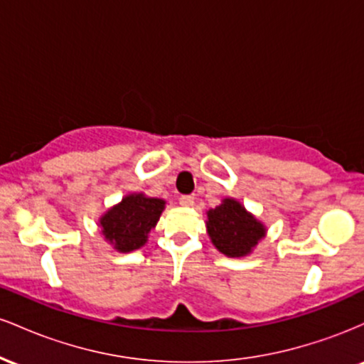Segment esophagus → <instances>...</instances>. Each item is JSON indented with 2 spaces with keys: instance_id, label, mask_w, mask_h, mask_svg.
<instances>
[{
  "instance_id": "esophagus-1",
  "label": "esophagus",
  "mask_w": 364,
  "mask_h": 364,
  "mask_svg": "<svg viewBox=\"0 0 364 364\" xmlns=\"http://www.w3.org/2000/svg\"><path fill=\"white\" fill-rule=\"evenodd\" d=\"M195 203V198L191 195H183L181 198H179V205L181 207H191Z\"/></svg>"
}]
</instances>
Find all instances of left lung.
Returning a JSON list of instances; mask_svg holds the SVG:
<instances>
[{"label": "left lung", "mask_w": 364, "mask_h": 364, "mask_svg": "<svg viewBox=\"0 0 364 364\" xmlns=\"http://www.w3.org/2000/svg\"><path fill=\"white\" fill-rule=\"evenodd\" d=\"M207 232L225 257L240 258L253 252L267 229L235 198H224L219 207L207 212Z\"/></svg>", "instance_id": "8db88e82"}]
</instances>
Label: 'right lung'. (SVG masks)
Listing matches in <instances>:
<instances>
[{
    "mask_svg": "<svg viewBox=\"0 0 364 364\" xmlns=\"http://www.w3.org/2000/svg\"><path fill=\"white\" fill-rule=\"evenodd\" d=\"M164 207V200L132 193L111 207L99 219V225L107 243L119 253H129L147 243L150 229L156 228Z\"/></svg>",
    "mask_w": 364,
    "mask_h": 364,
    "instance_id": "right-lung-1",
    "label": "right lung"
}]
</instances>
